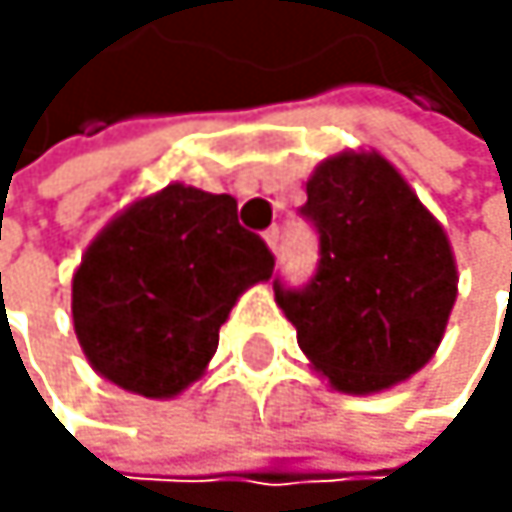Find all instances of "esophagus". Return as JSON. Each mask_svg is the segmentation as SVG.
<instances>
[{
  "label": "esophagus",
  "instance_id": "obj_1",
  "mask_svg": "<svg viewBox=\"0 0 512 512\" xmlns=\"http://www.w3.org/2000/svg\"><path fill=\"white\" fill-rule=\"evenodd\" d=\"M264 239H267L270 251H276V248H279V227H270V230L264 233Z\"/></svg>",
  "mask_w": 512,
  "mask_h": 512
}]
</instances>
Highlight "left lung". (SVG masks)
I'll use <instances>...</instances> for the list:
<instances>
[{"mask_svg": "<svg viewBox=\"0 0 512 512\" xmlns=\"http://www.w3.org/2000/svg\"><path fill=\"white\" fill-rule=\"evenodd\" d=\"M298 214L319 236V261L304 285L273 276V291L301 350L344 393L415 375L458 294L436 218L378 153L325 159Z\"/></svg>", "mask_w": 512, "mask_h": 512, "instance_id": "8db88e82", "label": "left lung"}]
</instances>
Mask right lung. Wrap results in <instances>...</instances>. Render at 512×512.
<instances>
[{
    "mask_svg": "<svg viewBox=\"0 0 512 512\" xmlns=\"http://www.w3.org/2000/svg\"><path fill=\"white\" fill-rule=\"evenodd\" d=\"M273 251L239 224L236 199L168 184L91 242L73 276L88 362L122 390L165 399L218 350L239 294L273 276Z\"/></svg>",
    "mask_w": 512,
    "mask_h": 512,
    "instance_id": "obj_1",
    "label": "right lung"
}]
</instances>
